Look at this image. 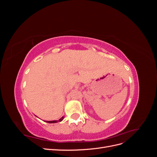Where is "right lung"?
<instances>
[{"label":"right lung","instance_id":"1","mask_svg":"<svg viewBox=\"0 0 157 157\" xmlns=\"http://www.w3.org/2000/svg\"><path fill=\"white\" fill-rule=\"evenodd\" d=\"M63 118H64V117H61L60 119H59L58 121H45V122H48V123H56V122H61V121H63Z\"/></svg>","mask_w":157,"mask_h":157}]
</instances>
